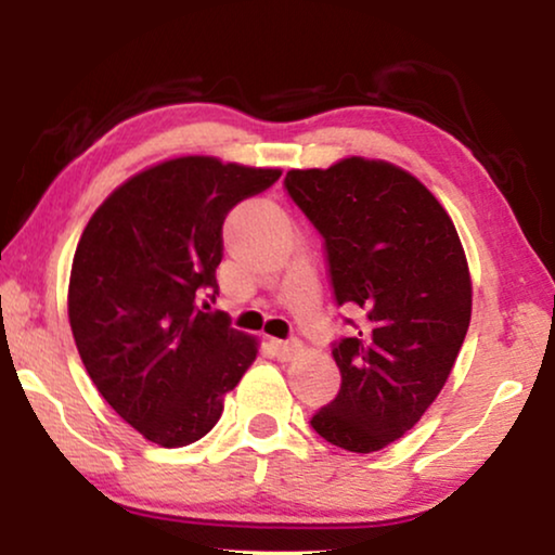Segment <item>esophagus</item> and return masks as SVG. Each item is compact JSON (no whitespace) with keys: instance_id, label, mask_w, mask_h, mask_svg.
Listing matches in <instances>:
<instances>
[{"instance_id":"34e87169","label":"esophagus","mask_w":555,"mask_h":555,"mask_svg":"<svg viewBox=\"0 0 555 555\" xmlns=\"http://www.w3.org/2000/svg\"><path fill=\"white\" fill-rule=\"evenodd\" d=\"M270 346H272V351H275V356L280 361H293L295 356L300 353V340H275L272 338L270 340Z\"/></svg>"}]
</instances>
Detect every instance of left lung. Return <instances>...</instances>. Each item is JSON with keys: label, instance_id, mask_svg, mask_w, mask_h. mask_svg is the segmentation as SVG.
Returning <instances> with one entry per match:
<instances>
[{"label": "left lung", "instance_id": "obj_1", "mask_svg": "<svg viewBox=\"0 0 555 555\" xmlns=\"http://www.w3.org/2000/svg\"><path fill=\"white\" fill-rule=\"evenodd\" d=\"M285 192L323 237L336 306L359 310L333 340L340 389L310 420L325 442L376 452L427 412L457 361L473 285L457 230L429 189L386 162L293 169Z\"/></svg>", "mask_w": 555, "mask_h": 555}]
</instances>
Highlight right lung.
Returning a JSON list of instances; mask_svg holds the SVG:
<instances>
[{"label":"right lung","mask_w":555,"mask_h":555,"mask_svg":"<svg viewBox=\"0 0 555 555\" xmlns=\"http://www.w3.org/2000/svg\"><path fill=\"white\" fill-rule=\"evenodd\" d=\"M278 179L173 158L118 186L82 232L67 293L75 346L101 397L149 442L202 439L255 361V338L207 298L219 295L227 215Z\"/></svg>","instance_id":"1"}]
</instances>
